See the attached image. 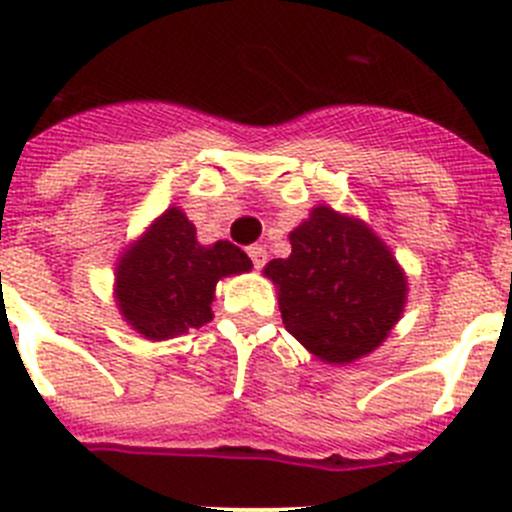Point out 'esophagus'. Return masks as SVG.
Wrapping results in <instances>:
<instances>
[{"mask_svg": "<svg viewBox=\"0 0 512 512\" xmlns=\"http://www.w3.org/2000/svg\"><path fill=\"white\" fill-rule=\"evenodd\" d=\"M247 255H250L252 265H255L257 270H260V267H265V262H267V250H265V247H262V245L247 247Z\"/></svg>", "mask_w": 512, "mask_h": 512, "instance_id": "1", "label": "esophagus"}]
</instances>
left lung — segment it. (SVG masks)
I'll list each match as a JSON object with an SVG mask.
<instances>
[{
    "instance_id": "8db88e82",
    "label": "left lung",
    "mask_w": 512,
    "mask_h": 512,
    "mask_svg": "<svg viewBox=\"0 0 512 512\" xmlns=\"http://www.w3.org/2000/svg\"><path fill=\"white\" fill-rule=\"evenodd\" d=\"M290 245V257L265 265L288 333L326 364L369 356L407 303V275L389 247L369 224L326 204L290 232Z\"/></svg>"
}]
</instances>
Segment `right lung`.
Returning a JSON list of instances; mask_svg holds the SVG:
<instances>
[{
    "instance_id": "obj_1",
    "label": "right lung",
    "mask_w": 512,
    "mask_h": 512,
    "mask_svg": "<svg viewBox=\"0 0 512 512\" xmlns=\"http://www.w3.org/2000/svg\"><path fill=\"white\" fill-rule=\"evenodd\" d=\"M250 270L240 247L227 240L199 245L197 227L169 207L118 260L116 303L133 331L166 341L212 321L219 280Z\"/></svg>"
}]
</instances>
